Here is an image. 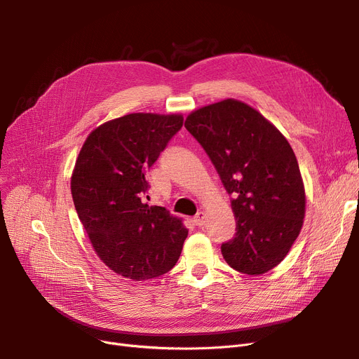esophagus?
<instances>
[{
	"instance_id": "esophagus-1",
	"label": "esophagus",
	"mask_w": 359,
	"mask_h": 359,
	"mask_svg": "<svg viewBox=\"0 0 359 359\" xmlns=\"http://www.w3.org/2000/svg\"><path fill=\"white\" fill-rule=\"evenodd\" d=\"M205 219H206L205 214H203V212H199V214H196V215H195V218H194V224H195V225H198V227H202V225H205Z\"/></svg>"
}]
</instances>
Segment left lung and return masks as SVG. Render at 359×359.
<instances>
[{
  "label": "left lung",
  "instance_id": "1",
  "mask_svg": "<svg viewBox=\"0 0 359 359\" xmlns=\"http://www.w3.org/2000/svg\"><path fill=\"white\" fill-rule=\"evenodd\" d=\"M186 129L231 195L236 234L221 244L229 265L260 275L284 260L306 214V194L285 137L249 104L227 99L192 111Z\"/></svg>",
  "mask_w": 359,
  "mask_h": 359
}]
</instances>
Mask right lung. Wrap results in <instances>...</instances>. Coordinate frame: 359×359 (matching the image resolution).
<instances>
[{
    "mask_svg": "<svg viewBox=\"0 0 359 359\" xmlns=\"http://www.w3.org/2000/svg\"><path fill=\"white\" fill-rule=\"evenodd\" d=\"M182 126V115L130 113L94 129L75 161L71 194L79 218L97 256L125 278L164 275L182 253V221L145 203L147 172Z\"/></svg>",
    "mask_w": 359,
    "mask_h": 359,
    "instance_id": "right-lung-1",
    "label": "right lung"
}]
</instances>
